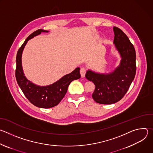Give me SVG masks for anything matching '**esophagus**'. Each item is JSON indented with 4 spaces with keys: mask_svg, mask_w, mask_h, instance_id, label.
<instances>
[{
    "mask_svg": "<svg viewBox=\"0 0 153 153\" xmlns=\"http://www.w3.org/2000/svg\"><path fill=\"white\" fill-rule=\"evenodd\" d=\"M86 70L85 68L83 67H82L80 70V75L82 76V77H84L85 76V74H86Z\"/></svg>",
    "mask_w": 153,
    "mask_h": 153,
    "instance_id": "34e87169",
    "label": "esophagus"
}]
</instances>
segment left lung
I'll use <instances>...</instances> for the list:
<instances>
[{
    "mask_svg": "<svg viewBox=\"0 0 153 153\" xmlns=\"http://www.w3.org/2000/svg\"><path fill=\"white\" fill-rule=\"evenodd\" d=\"M114 43L120 54L119 67L108 74L95 73L90 70L85 77L95 85L92 97L100 104H113L121 100L134 79L136 71V51L126 35L114 27Z\"/></svg>",
    "mask_w": 153,
    "mask_h": 153,
    "instance_id": "left-lung-1",
    "label": "left lung"
}]
</instances>
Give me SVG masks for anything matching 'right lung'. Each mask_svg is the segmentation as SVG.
<instances>
[{"mask_svg":"<svg viewBox=\"0 0 153 153\" xmlns=\"http://www.w3.org/2000/svg\"><path fill=\"white\" fill-rule=\"evenodd\" d=\"M42 32L47 31L39 29L30 34L19 49L16 56V78L20 89L28 100L36 106L49 108L57 105L66 94L70 83L80 77V68H77L71 73L62 77L54 83L46 86H39L27 79L22 67V54L28 40Z\"/></svg>","mask_w":153,"mask_h":153,"instance_id":"add662e5","label":"right lung"}]
</instances>
